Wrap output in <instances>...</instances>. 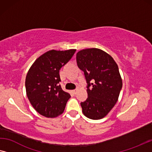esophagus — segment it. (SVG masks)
Wrapping results in <instances>:
<instances>
[{"mask_svg":"<svg viewBox=\"0 0 152 152\" xmlns=\"http://www.w3.org/2000/svg\"><path fill=\"white\" fill-rule=\"evenodd\" d=\"M76 92H77V89H74V90H72V93H73L74 94H76Z\"/></svg>","mask_w":152,"mask_h":152,"instance_id":"1","label":"esophagus"}]
</instances>
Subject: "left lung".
I'll use <instances>...</instances> for the list:
<instances>
[{"label":"left lung","instance_id":"1","mask_svg":"<svg viewBox=\"0 0 152 152\" xmlns=\"http://www.w3.org/2000/svg\"><path fill=\"white\" fill-rule=\"evenodd\" d=\"M76 62L87 84L88 97L80 102L83 114L101 119L114 107L123 86L118 65L110 55L97 48L80 50Z\"/></svg>","mask_w":152,"mask_h":152}]
</instances>
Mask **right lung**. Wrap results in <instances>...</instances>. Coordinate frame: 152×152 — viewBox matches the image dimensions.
I'll use <instances>...</instances> for the list:
<instances>
[{
  "label": "right lung",
  "mask_w": 152,
  "mask_h": 152,
  "mask_svg": "<svg viewBox=\"0 0 152 152\" xmlns=\"http://www.w3.org/2000/svg\"><path fill=\"white\" fill-rule=\"evenodd\" d=\"M76 50H50L36 60L27 72V98L42 116L54 118L61 114L71 96L61 88L59 71L69 62Z\"/></svg>",
  "instance_id": "add662e5"
}]
</instances>
